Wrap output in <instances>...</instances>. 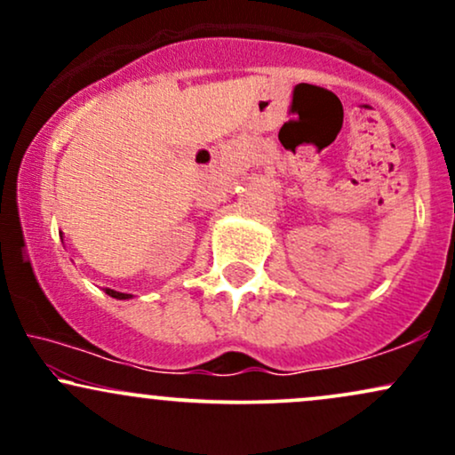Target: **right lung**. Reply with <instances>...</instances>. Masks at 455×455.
Instances as JSON below:
<instances>
[{"mask_svg":"<svg viewBox=\"0 0 455 455\" xmlns=\"http://www.w3.org/2000/svg\"><path fill=\"white\" fill-rule=\"evenodd\" d=\"M104 291H107V295L115 297V299H130V297H132V295H128V293H119V291H113V289H104Z\"/></svg>","mask_w":455,"mask_h":455,"instance_id":"obj_1","label":"right lung"}]
</instances>
